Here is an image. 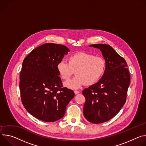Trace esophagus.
<instances>
[{
    "instance_id": "esophagus-1",
    "label": "esophagus",
    "mask_w": 146,
    "mask_h": 146,
    "mask_svg": "<svg viewBox=\"0 0 146 146\" xmlns=\"http://www.w3.org/2000/svg\"><path fill=\"white\" fill-rule=\"evenodd\" d=\"M74 93H75V94H78L79 93V92L78 91V90H75V91H74Z\"/></svg>"
}]
</instances>
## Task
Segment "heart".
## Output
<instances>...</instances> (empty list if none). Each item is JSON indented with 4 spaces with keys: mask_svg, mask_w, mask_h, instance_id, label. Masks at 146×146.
<instances>
[{
    "mask_svg": "<svg viewBox=\"0 0 146 146\" xmlns=\"http://www.w3.org/2000/svg\"><path fill=\"white\" fill-rule=\"evenodd\" d=\"M68 62L60 60L56 66L57 70L63 80H68L73 74L76 76L64 85L70 89H78L85 84L92 85L98 82L106 70V61L101 57L85 52L71 55Z\"/></svg>",
    "mask_w": 146,
    "mask_h": 146,
    "instance_id": "obj_1",
    "label": "heart"
}]
</instances>
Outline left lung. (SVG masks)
I'll use <instances>...</instances> for the list:
<instances>
[{"label": "left lung", "instance_id": "8db88e82", "mask_svg": "<svg viewBox=\"0 0 146 146\" xmlns=\"http://www.w3.org/2000/svg\"><path fill=\"white\" fill-rule=\"evenodd\" d=\"M106 60V70L101 79L85 89L84 115L90 122L100 123L114 117L126 100L131 76L125 59L110 45L94 44Z\"/></svg>", "mask_w": 146, "mask_h": 146}]
</instances>
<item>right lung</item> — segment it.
<instances>
[{"label":"right lung","instance_id":"add662e5","mask_svg":"<svg viewBox=\"0 0 146 146\" xmlns=\"http://www.w3.org/2000/svg\"><path fill=\"white\" fill-rule=\"evenodd\" d=\"M70 50L64 45L47 43L32 50L24 60L19 84L22 103L32 116L50 122L62 118L74 98L64 88L57 62Z\"/></svg>","mask_w":146,"mask_h":146}]
</instances>
